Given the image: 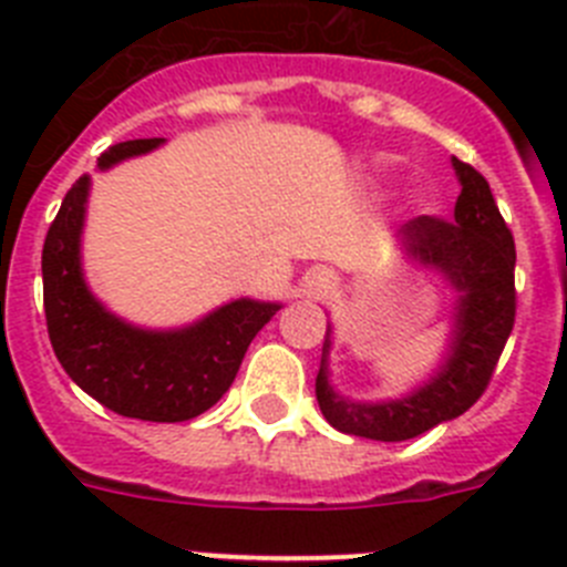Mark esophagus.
<instances>
[{
	"mask_svg": "<svg viewBox=\"0 0 567 567\" xmlns=\"http://www.w3.org/2000/svg\"><path fill=\"white\" fill-rule=\"evenodd\" d=\"M313 285H316V290H324V288H328V285H330V279L324 277V274H316Z\"/></svg>",
	"mask_w": 567,
	"mask_h": 567,
	"instance_id": "esophagus-1",
	"label": "esophagus"
}]
</instances>
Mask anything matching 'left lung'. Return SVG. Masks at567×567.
<instances>
[{"mask_svg": "<svg viewBox=\"0 0 567 567\" xmlns=\"http://www.w3.org/2000/svg\"><path fill=\"white\" fill-rule=\"evenodd\" d=\"M461 195L452 220L417 217L395 231L406 262L435 271L455 290L446 353L430 379L401 398L353 401L330 384V330L316 375V401L333 430L370 441H410L463 415L492 381L514 328V237L492 197L486 177L452 157Z\"/></svg>", "mask_w": 567, "mask_h": 567, "instance_id": "8db88e82", "label": "left lung"}]
</instances>
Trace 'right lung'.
Masks as SVG:
<instances>
[{
    "instance_id": "right-lung-1",
    "label": "right lung",
    "mask_w": 567,
    "mask_h": 567,
    "mask_svg": "<svg viewBox=\"0 0 567 567\" xmlns=\"http://www.w3.org/2000/svg\"><path fill=\"white\" fill-rule=\"evenodd\" d=\"M161 144L163 137H144L110 146L99 157V169ZM86 197L90 175L73 183L44 239V316L55 359L86 395L124 417L177 423L203 415L226 395L248 344L282 305L243 296L172 330L137 328L121 319L84 277Z\"/></svg>"
}]
</instances>
